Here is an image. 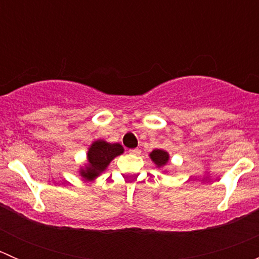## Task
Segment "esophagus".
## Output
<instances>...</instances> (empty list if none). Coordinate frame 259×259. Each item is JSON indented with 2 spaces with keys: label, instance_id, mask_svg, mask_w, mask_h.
Here are the masks:
<instances>
[{
  "label": "esophagus",
  "instance_id": "1",
  "mask_svg": "<svg viewBox=\"0 0 259 259\" xmlns=\"http://www.w3.org/2000/svg\"><path fill=\"white\" fill-rule=\"evenodd\" d=\"M129 153L133 154V155H138V154H140V149H130Z\"/></svg>",
  "mask_w": 259,
  "mask_h": 259
}]
</instances>
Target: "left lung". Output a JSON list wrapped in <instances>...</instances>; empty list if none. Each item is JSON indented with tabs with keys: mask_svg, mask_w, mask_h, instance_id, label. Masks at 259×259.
Here are the masks:
<instances>
[{
	"mask_svg": "<svg viewBox=\"0 0 259 259\" xmlns=\"http://www.w3.org/2000/svg\"><path fill=\"white\" fill-rule=\"evenodd\" d=\"M149 156L158 168L166 165V163L169 161V154L165 150H161V149H155V150L149 154Z\"/></svg>",
	"mask_w": 259,
	"mask_h": 259,
	"instance_id": "8db88e82",
	"label": "left lung"
}]
</instances>
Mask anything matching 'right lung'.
Masks as SVG:
<instances>
[{"label":"right lung","mask_w":259,"mask_h":259,"mask_svg":"<svg viewBox=\"0 0 259 259\" xmlns=\"http://www.w3.org/2000/svg\"><path fill=\"white\" fill-rule=\"evenodd\" d=\"M124 153V148L119 143H106L104 140H96L91 144L88 151V164L80 169V176L86 180L98 178L110 164L115 156Z\"/></svg>","instance_id":"1"}]
</instances>
